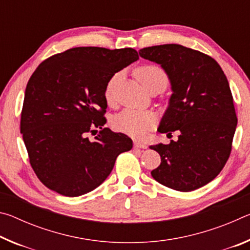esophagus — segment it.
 Instances as JSON below:
<instances>
[{
	"mask_svg": "<svg viewBox=\"0 0 250 250\" xmlns=\"http://www.w3.org/2000/svg\"><path fill=\"white\" fill-rule=\"evenodd\" d=\"M133 146H134V147H139V149H146V147H147L146 143L141 142V141H139V140H134Z\"/></svg>",
	"mask_w": 250,
	"mask_h": 250,
	"instance_id": "obj_1",
	"label": "esophagus"
}]
</instances>
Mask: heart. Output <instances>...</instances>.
Masks as SVG:
<instances>
[{
  "label": "heart",
  "mask_w": 250,
  "mask_h": 250,
  "mask_svg": "<svg viewBox=\"0 0 250 250\" xmlns=\"http://www.w3.org/2000/svg\"><path fill=\"white\" fill-rule=\"evenodd\" d=\"M135 76L146 90H149L153 86H158V84L167 87L168 83L166 70L155 64H146L138 67L135 69ZM118 78H119V74L113 75L105 84L104 98L108 104H111L113 101V87H115ZM155 121V116L150 111L125 109L113 118L112 126L119 132L131 135L135 139H143L153 128Z\"/></svg>",
  "instance_id": "obj_1"
}]
</instances>
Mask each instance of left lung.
Segmentation results:
<instances>
[{"mask_svg": "<svg viewBox=\"0 0 250 250\" xmlns=\"http://www.w3.org/2000/svg\"><path fill=\"white\" fill-rule=\"evenodd\" d=\"M139 54L162 66L171 80L159 132H180L177 141L150 146L161 156L151 174L176 191L200 188L219 174L231 152L237 117L226 76L214 58L182 45L151 46Z\"/></svg>", "mask_w": 250, "mask_h": 250, "instance_id": "8db88e82", "label": "left lung"}]
</instances>
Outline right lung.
Returning a JSON list of instances; mask_svg holds the SVG:
<instances>
[{
	"mask_svg": "<svg viewBox=\"0 0 250 250\" xmlns=\"http://www.w3.org/2000/svg\"><path fill=\"white\" fill-rule=\"evenodd\" d=\"M138 59L129 47H75L45 59L34 71L21 132L29 164L46 188L69 197L90 192L111 173L117 156L132 149L128 135L104 128V88ZM88 134L97 135L90 141Z\"/></svg>",
	"mask_w": 250,
	"mask_h": 250,
	"instance_id": "1",
	"label": "right lung"
}]
</instances>
